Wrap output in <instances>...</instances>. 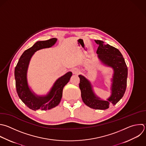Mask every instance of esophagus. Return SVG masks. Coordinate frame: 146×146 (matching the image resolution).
<instances>
[{
	"instance_id": "esophagus-1",
	"label": "esophagus",
	"mask_w": 146,
	"mask_h": 146,
	"mask_svg": "<svg viewBox=\"0 0 146 146\" xmlns=\"http://www.w3.org/2000/svg\"><path fill=\"white\" fill-rule=\"evenodd\" d=\"M71 71L72 74L74 75H78L80 73V70L78 68H74Z\"/></svg>"
}]
</instances>
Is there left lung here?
I'll return each instance as SVG.
<instances>
[{
	"label": "left lung",
	"instance_id": "obj_1",
	"mask_svg": "<svg viewBox=\"0 0 146 146\" xmlns=\"http://www.w3.org/2000/svg\"><path fill=\"white\" fill-rule=\"evenodd\" d=\"M99 45L96 54L101 63L113 69L111 79V95L107 100H103L94 92L91 82L84 76L79 75V88L81 96L85 104L96 110H106L110 104L115 105L123 96L127 86L128 69L121 52L116 48L104 42L95 40Z\"/></svg>",
	"mask_w": 146,
	"mask_h": 146
}]
</instances>
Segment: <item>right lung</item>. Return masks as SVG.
I'll return each instance as SVG.
<instances>
[{
	"mask_svg": "<svg viewBox=\"0 0 146 146\" xmlns=\"http://www.w3.org/2000/svg\"><path fill=\"white\" fill-rule=\"evenodd\" d=\"M56 41V38H52L36 42L33 46L23 53L15 67V79L18 95L21 100L33 110H47L57 106L61 100L63 89L72 76V74L70 71L58 78L46 95H36L29 86L27 71L32 56L36 51L51 47Z\"/></svg>",
	"mask_w": 146,
	"mask_h": 146,
	"instance_id": "obj_1",
	"label": "right lung"
}]
</instances>
